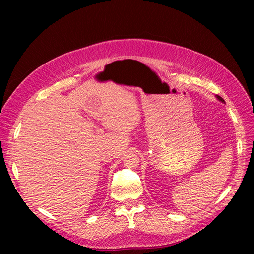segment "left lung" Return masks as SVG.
Segmentation results:
<instances>
[{
    "label": "left lung",
    "instance_id": "left-lung-1",
    "mask_svg": "<svg viewBox=\"0 0 254 254\" xmlns=\"http://www.w3.org/2000/svg\"><path fill=\"white\" fill-rule=\"evenodd\" d=\"M216 99H217V100H218V101H220V102H222V103H225V102H224V100H223V99H222V98H221V97H219V96H217V95H216Z\"/></svg>",
    "mask_w": 254,
    "mask_h": 254
}]
</instances>
